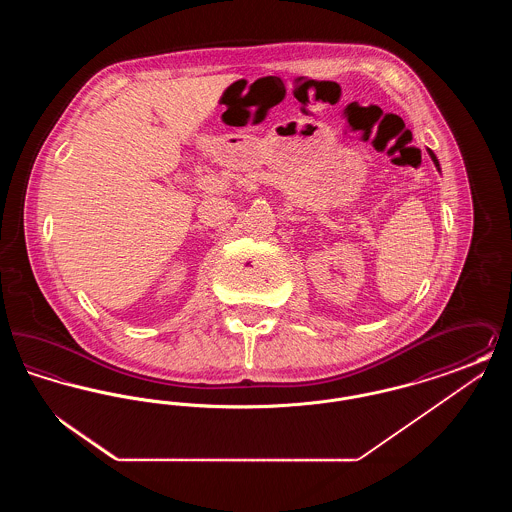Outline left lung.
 <instances>
[{
	"label": "left lung",
	"mask_w": 512,
	"mask_h": 512,
	"mask_svg": "<svg viewBox=\"0 0 512 512\" xmlns=\"http://www.w3.org/2000/svg\"><path fill=\"white\" fill-rule=\"evenodd\" d=\"M430 155H432V159H434V163H436V167H439L438 159H436V155H434V153H432V151H430Z\"/></svg>",
	"instance_id": "left-lung-1"
}]
</instances>
